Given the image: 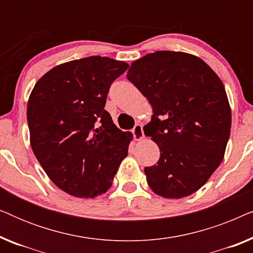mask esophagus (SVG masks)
Listing matches in <instances>:
<instances>
[{
    "mask_svg": "<svg viewBox=\"0 0 253 253\" xmlns=\"http://www.w3.org/2000/svg\"><path fill=\"white\" fill-rule=\"evenodd\" d=\"M132 133L133 137L136 140H141L144 138V130H143V126L141 124H136L134 127L132 129Z\"/></svg>",
    "mask_w": 253,
    "mask_h": 253,
    "instance_id": "esophagus-1",
    "label": "esophagus"
}]
</instances>
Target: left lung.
Listing matches in <instances>:
<instances>
[{"label":"left lung","instance_id":"obj_1","mask_svg":"<svg viewBox=\"0 0 253 253\" xmlns=\"http://www.w3.org/2000/svg\"><path fill=\"white\" fill-rule=\"evenodd\" d=\"M126 78L153 107L144 126L160 148L145 167L154 193L178 199L198 191L222 161L231 110L221 79L195 55L160 50L132 62Z\"/></svg>","mask_w":253,"mask_h":253}]
</instances>
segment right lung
Listing matches in <instances>:
<instances>
[{
  "instance_id": "1",
  "label": "right lung",
  "mask_w": 253,
  "mask_h": 253,
  "mask_svg": "<svg viewBox=\"0 0 253 253\" xmlns=\"http://www.w3.org/2000/svg\"><path fill=\"white\" fill-rule=\"evenodd\" d=\"M129 64L89 56L43 75L31 92V146L55 185L78 198H94L112 186L132 133L123 132L105 110L112 83Z\"/></svg>"
}]
</instances>
